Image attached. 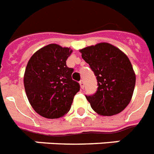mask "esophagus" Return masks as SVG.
<instances>
[{
	"label": "esophagus",
	"mask_w": 154,
	"mask_h": 154,
	"mask_svg": "<svg viewBox=\"0 0 154 154\" xmlns=\"http://www.w3.org/2000/svg\"><path fill=\"white\" fill-rule=\"evenodd\" d=\"M79 84H80V87L82 89L84 88V86H85V83H84V81L83 80H81L79 82Z\"/></svg>",
	"instance_id": "obj_1"
}]
</instances>
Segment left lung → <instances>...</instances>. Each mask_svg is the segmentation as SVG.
Returning a JSON list of instances; mask_svg holds the SVG:
<instances>
[{
	"instance_id": "8db88e82",
	"label": "left lung",
	"mask_w": 154,
	"mask_h": 154,
	"mask_svg": "<svg viewBox=\"0 0 154 154\" xmlns=\"http://www.w3.org/2000/svg\"><path fill=\"white\" fill-rule=\"evenodd\" d=\"M97 80L94 94L86 96L94 111L101 116L120 113L131 100L135 74L126 54L106 42L79 50Z\"/></svg>"
}]
</instances>
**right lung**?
Returning <instances> with one entry per match:
<instances>
[{
	"label": "right lung",
	"mask_w": 154,
	"mask_h": 154,
	"mask_svg": "<svg viewBox=\"0 0 154 154\" xmlns=\"http://www.w3.org/2000/svg\"><path fill=\"white\" fill-rule=\"evenodd\" d=\"M72 50L49 44L34 53L24 73V87L30 105L37 113L57 119L68 113L74 96L80 90L72 79L74 69L66 60Z\"/></svg>",
	"instance_id": "right-lung-1"
}]
</instances>
